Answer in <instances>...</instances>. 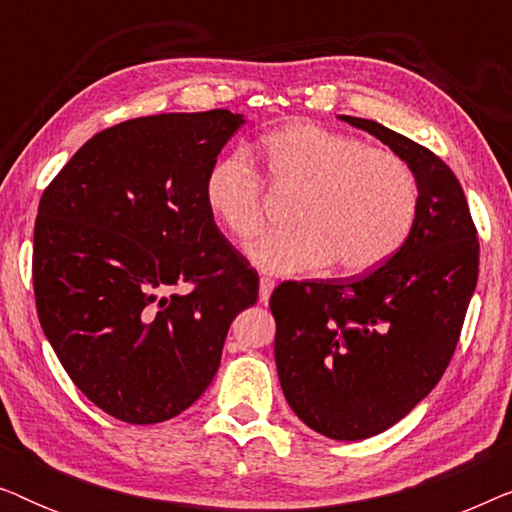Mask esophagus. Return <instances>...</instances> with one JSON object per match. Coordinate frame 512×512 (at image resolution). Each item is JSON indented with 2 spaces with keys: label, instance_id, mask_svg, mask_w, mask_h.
Segmentation results:
<instances>
[{
  "label": "esophagus",
  "instance_id": "obj_1",
  "mask_svg": "<svg viewBox=\"0 0 512 512\" xmlns=\"http://www.w3.org/2000/svg\"><path fill=\"white\" fill-rule=\"evenodd\" d=\"M272 289H275V282H272L270 277H263V279H261V284H258V300H261L263 305H268Z\"/></svg>",
  "mask_w": 512,
  "mask_h": 512
}]
</instances>
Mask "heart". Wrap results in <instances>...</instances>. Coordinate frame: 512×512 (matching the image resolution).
<instances>
[{"label":"heart","instance_id":"b5f03b06","mask_svg":"<svg viewBox=\"0 0 512 512\" xmlns=\"http://www.w3.org/2000/svg\"><path fill=\"white\" fill-rule=\"evenodd\" d=\"M270 177L305 188L293 223L261 237L249 258L272 275H296L335 263L345 275L373 270L408 242L419 212L415 172L396 153L314 123L284 125L263 137ZM209 214L235 240L265 223V184L244 149L216 158L205 174Z\"/></svg>","mask_w":512,"mask_h":512}]
</instances>
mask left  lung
Wrapping results in <instances>:
<instances>
[{
	"instance_id": "left-lung-1",
	"label": "left lung",
	"mask_w": 512,
	"mask_h": 512,
	"mask_svg": "<svg viewBox=\"0 0 512 512\" xmlns=\"http://www.w3.org/2000/svg\"><path fill=\"white\" fill-rule=\"evenodd\" d=\"M338 118L415 172V228L370 275L284 282L270 310L291 410L321 436L363 440L401 422L443 377L478 284L480 244L464 188L436 153L377 121Z\"/></svg>"
}]
</instances>
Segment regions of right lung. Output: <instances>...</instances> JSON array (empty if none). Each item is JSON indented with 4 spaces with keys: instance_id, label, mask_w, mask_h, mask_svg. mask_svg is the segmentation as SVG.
Returning <instances> with one entry per match:
<instances>
[{
    "instance_id": "1",
    "label": "right lung",
    "mask_w": 512,
    "mask_h": 512,
    "mask_svg": "<svg viewBox=\"0 0 512 512\" xmlns=\"http://www.w3.org/2000/svg\"><path fill=\"white\" fill-rule=\"evenodd\" d=\"M240 125L228 109L132 118L88 139L41 195V328L76 387L121 422L158 424L198 401L230 324L256 303L258 275L202 193Z\"/></svg>"
}]
</instances>
